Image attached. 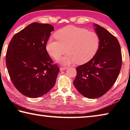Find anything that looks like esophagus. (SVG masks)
<instances>
[{"instance_id": "34e87169", "label": "esophagus", "mask_w": 130, "mask_h": 130, "mask_svg": "<svg viewBox=\"0 0 130 130\" xmlns=\"http://www.w3.org/2000/svg\"><path fill=\"white\" fill-rule=\"evenodd\" d=\"M67 67H61L59 68V69H60V70L61 71H63V70H65L66 69H67Z\"/></svg>"}]
</instances>
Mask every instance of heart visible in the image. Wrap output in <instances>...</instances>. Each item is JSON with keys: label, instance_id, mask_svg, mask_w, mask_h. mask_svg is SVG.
<instances>
[{"label": "heart", "instance_id": "heart-1", "mask_svg": "<svg viewBox=\"0 0 130 130\" xmlns=\"http://www.w3.org/2000/svg\"><path fill=\"white\" fill-rule=\"evenodd\" d=\"M54 36L57 40L52 38L48 40L46 50L54 59H58L66 53L67 49L68 54L59 59L63 65L88 62L95 55L99 47L98 34L84 28L67 26L58 30Z\"/></svg>", "mask_w": 130, "mask_h": 130}]
</instances>
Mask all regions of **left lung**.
<instances>
[{
	"label": "left lung",
	"instance_id": "left-lung-1",
	"mask_svg": "<svg viewBox=\"0 0 130 130\" xmlns=\"http://www.w3.org/2000/svg\"><path fill=\"white\" fill-rule=\"evenodd\" d=\"M100 37V45L95 55L76 68L73 84L81 94L95 99L108 92L119 76L122 65L121 48L117 38L99 25L94 24Z\"/></svg>",
	"mask_w": 130,
	"mask_h": 130
}]
</instances>
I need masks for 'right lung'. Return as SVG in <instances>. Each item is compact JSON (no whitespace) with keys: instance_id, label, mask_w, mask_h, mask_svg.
Here are the masks:
<instances>
[{"instance_id":"obj_1","label":"right lung","mask_w":130,"mask_h":130,"mask_svg":"<svg viewBox=\"0 0 130 130\" xmlns=\"http://www.w3.org/2000/svg\"><path fill=\"white\" fill-rule=\"evenodd\" d=\"M54 27L32 23L15 34L10 42L6 63L15 88L30 98L44 95L53 88L59 72L46 49Z\"/></svg>"}]
</instances>
